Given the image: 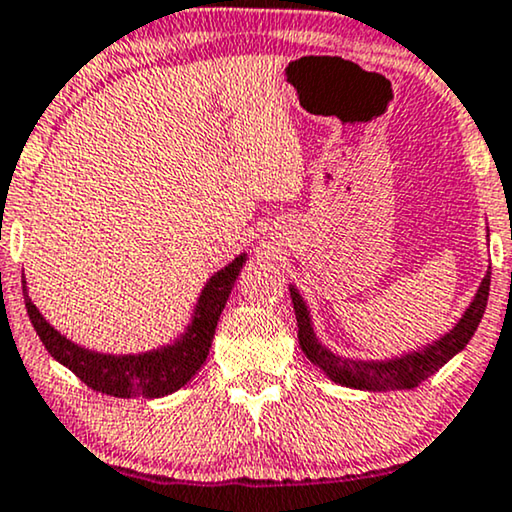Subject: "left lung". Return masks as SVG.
I'll list each match as a JSON object with an SVG mask.
<instances>
[{
    "label": "left lung",
    "instance_id": "8db88e82",
    "mask_svg": "<svg viewBox=\"0 0 512 512\" xmlns=\"http://www.w3.org/2000/svg\"><path fill=\"white\" fill-rule=\"evenodd\" d=\"M489 240V232H487ZM489 284H491V265L487 268V275L482 277L480 287H477L473 301L466 308V313L459 317L449 331H444L440 338L433 343L418 345L416 350L409 353L386 357V360H357V357H343L331 353L315 334L313 315H310L308 303L301 296L294 284H289L291 303H294V313L298 322V343L301 350L310 362L317 364L324 376L338 383V386L355 388V390H369V393H388V390H407L416 388L435 371H440L451 357L459 355L466 348L470 338L477 331L484 308H487L489 298Z\"/></svg>",
    "mask_w": 512,
    "mask_h": 512
}]
</instances>
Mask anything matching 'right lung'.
Segmentation results:
<instances>
[{
	"label": "right lung",
	"instance_id": "obj_1",
	"mask_svg": "<svg viewBox=\"0 0 512 512\" xmlns=\"http://www.w3.org/2000/svg\"><path fill=\"white\" fill-rule=\"evenodd\" d=\"M247 258V251H242L240 256H235V261L214 272L204 289L199 291L195 310H192L183 334L171 343L145 350V353H98V350H89L70 341L68 336H63L44 320L37 305L32 303L23 277L25 308H28L32 327L53 360L68 367L91 390L112 397H126V400L129 397H164L183 388L207 360L218 317L228 303L230 291Z\"/></svg>",
	"mask_w": 512,
	"mask_h": 512
}]
</instances>
